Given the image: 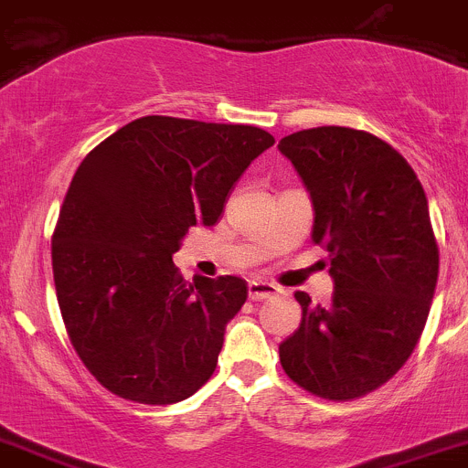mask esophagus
<instances>
[{
	"label": "esophagus",
	"mask_w": 468,
	"mask_h": 468,
	"mask_svg": "<svg viewBox=\"0 0 468 468\" xmlns=\"http://www.w3.org/2000/svg\"><path fill=\"white\" fill-rule=\"evenodd\" d=\"M279 294V288L267 281H249V299L251 302H262V299H271Z\"/></svg>",
	"instance_id": "34e87169"
}]
</instances>
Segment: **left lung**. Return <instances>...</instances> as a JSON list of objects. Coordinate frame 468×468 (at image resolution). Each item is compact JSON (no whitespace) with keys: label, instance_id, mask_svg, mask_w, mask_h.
Returning <instances> with one entry per match:
<instances>
[{"label":"left lung","instance_id":"8db88e82","mask_svg":"<svg viewBox=\"0 0 468 468\" xmlns=\"http://www.w3.org/2000/svg\"><path fill=\"white\" fill-rule=\"evenodd\" d=\"M311 194V239L329 251L334 294L279 345L285 375L324 400H355L387 384L423 334L439 247L423 185L405 157L364 130H302L279 142Z\"/></svg>","mask_w":468,"mask_h":468}]
</instances>
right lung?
<instances>
[{"instance_id":"add662e5","label":"right lung","mask_w":468,"mask_h":468,"mask_svg":"<svg viewBox=\"0 0 468 468\" xmlns=\"http://www.w3.org/2000/svg\"><path fill=\"white\" fill-rule=\"evenodd\" d=\"M270 146L253 125L144 116L75 171L52 235L54 285L77 356L113 396L174 405L212 378L247 281H185L174 253L189 226L217 224Z\"/></svg>"}]
</instances>
